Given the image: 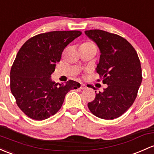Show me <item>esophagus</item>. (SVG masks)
<instances>
[{
  "label": "esophagus",
  "mask_w": 154,
  "mask_h": 154,
  "mask_svg": "<svg viewBox=\"0 0 154 154\" xmlns=\"http://www.w3.org/2000/svg\"><path fill=\"white\" fill-rule=\"evenodd\" d=\"M80 89H85V88H86V85H85V84H81V85H80Z\"/></svg>",
  "instance_id": "obj_1"
}]
</instances>
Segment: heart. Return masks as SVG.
I'll list each match as a JSON object with an SVG mask.
<instances>
[{
  "mask_svg": "<svg viewBox=\"0 0 154 154\" xmlns=\"http://www.w3.org/2000/svg\"><path fill=\"white\" fill-rule=\"evenodd\" d=\"M82 45H83V46H93V47H96V46H95V44L94 43H92V42H85V43H82Z\"/></svg>",
  "mask_w": 154,
  "mask_h": 154,
  "instance_id": "b5f03b06",
  "label": "heart"
}]
</instances>
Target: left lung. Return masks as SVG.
<instances>
[{"instance_id": "8db88e82", "label": "left lung", "mask_w": 154, "mask_h": 154, "mask_svg": "<svg viewBox=\"0 0 154 154\" xmlns=\"http://www.w3.org/2000/svg\"><path fill=\"white\" fill-rule=\"evenodd\" d=\"M85 34L100 49L96 70L108 85L103 91L96 93L88 107L99 118L114 119L123 114L137 97L142 80L140 59L131 44L119 35L100 29L87 30Z\"/></svg>"}]
</instances>
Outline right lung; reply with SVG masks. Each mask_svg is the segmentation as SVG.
<instances>
[{
  "mask_svg": "<svg viewBox=\"0 0 154 154\" xmlns=\"http://www.w3.org/2000/svg\"><path fill=\"white\" fill-rule=\"evenodd\" d=\"M81 34L80 31L40 34L20 48L11 68L10 88L17 106L29 117L48 119L60 109L69 91L80 87L74 80L56 83L51 75L64 48Z\"/></svg>",
  "mask_w": 154,
  "mask_h": 154,
  "instance_id": "obj_1",
  "label": "right lung"
}]
</instances>
